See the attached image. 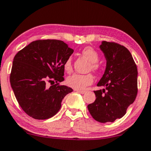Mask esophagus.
<instances>
[{
    "mask_svg": "<svg viewBox=\"0 0 151 151\" xmlns=\"http://www.w3.org/2000/svg\"><path fill=\"white\" fill-rule=\"evenodd\" d=\"M76 91H77V92L80 93V94H84V93H86V91H83V90H76Z\"/></svg>",
    "mask_w": 151,
    "mask_h": 151,
    "instance_id": "1",
    "label": "esophagus"
}]
</instances>
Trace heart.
I'll list each match as a JSON object with an SVG mask.
<instances>
[{
    "label": "heart",
    "instance_id": "1",
    "mask_svg": "<svg viewBox=\"0 0 151 151\" xmlns=\"http://www.w3.org/2000/svg\"><path fill=\"white\" fill-rule=\"evenodd\" d=\"M82 54L86 56L90 62L89 69L95 72H98L101 70V65L98 60L100 56L98 52L91 47H86L82 50ZM64 69L66 72H71L72 70V59L69 56L64 63ZM94 81V77L91 73L86 74H73L66 79V83L68 86L76 90H83L87 86L92 84Z\"/></svg>",
    "mask_w": 151,
    "mask_h": 151
}]
</instances>
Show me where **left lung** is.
Instances as JSON below:
<instances>
[{
  "mask_svg": "<svg viewBox=\"0 0 151 151\" xmlns=\"http://www.w3.org/2000/svg\"><path fill=\"white\" fill-rule=\"evenodd\" d=\"M100 47L106 59V68L98 86L105 88L94 91L96 99L87 107L97 122H113L126 114L136 99L137 66L129 50L120 44L104 41Z\"/></svg>",
  "mask_w": 151,
  "mask_h": 151,
  "instance_id": "8db88e82",
  "label": "left lung"
}]
</instances>
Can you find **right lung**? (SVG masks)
Wrapping results in <instances>:
<instances>
[{"label": "right lung", "mask_w": 151, "mask_h": 151, "mask_svg": "<svg viewBox=\"0 0 151 151\" xmlns=\"http://www.w3.org/2000/svg\"><path fill=\"white\" fill-rule=\"evenodd\" d=\"M73 52L63 41L41 39L15 54L10 84L18 104L29 116L45 120L59 112L64 97L73 91L60 84L64 80L65 61Z\"/></svg>", "instance_id": "add662e5"}]
</instances>
